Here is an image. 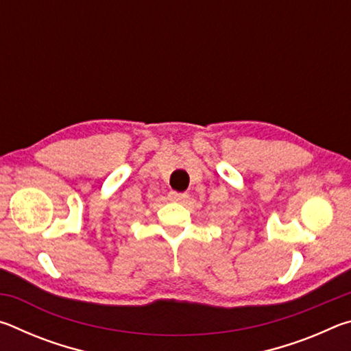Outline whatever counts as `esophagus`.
Wrapping results in <instances>:
<instances>
[{
	"label": "esophagus",
	"mask_w": 351,
	"mask_h": 351,
	"mask_svg": "<svg viewBox=\"0 0 351 351\" xmlns=\"http://www.w3.org/2000/svg\"><path fill=\"white\" fill-rule=\"evenodd\" d=\"M187 198H189L187 193L173 192V190H171V192H169V199L170 201H184V199H187Z\"/></svg>",
	"instance_id": "34e87169"
}]
</instances>
